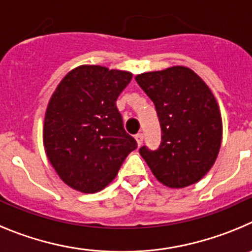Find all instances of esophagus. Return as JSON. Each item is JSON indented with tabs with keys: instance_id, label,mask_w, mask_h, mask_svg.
Instances as JSON below:
<instances>
[{
	"instance_id": "34e87169",
	"label": "esophagus",
	"mask_w": 252,
	"mask_h": 252,
	"mask_svg": "<svg viewBox=\"0 0 252 252\" xmlns=\"http://www.w3.org/2000/svg\"><path fill=\"white\" fill-rule=\"evenodd\" d=\"M135 140H137V144L138 146H142L143 144V134L142 133H138L137 135H135Z\"/></svg>"
}]
</instances>
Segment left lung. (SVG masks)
Instances as JSON below:
<instances>
[{
	"label": "left lung",
	"mask_w": 252,
	"mask_h": 252,
	"mask_svg": "<svg viewBox=\"0 0 252 252\" xmlns=\"http://www.w3.org/2000/svg\"><path fill=\"white\" fill-rule=\"evenodd\" d=\"M135 81L154 103L162 129L158 149L143 146L140 156L167 187L198 182L214 165L221 147V113L212 92L185 66L144 72Z\"/></svg>",
	"instance_id": "8db88e82"
}]
</instances>
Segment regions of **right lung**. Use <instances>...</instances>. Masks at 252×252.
Instances as JSON below:
<instances>
[{"mask_svg":"<svg viewBox=\"0 0 252 252\" xmlns=\"http://www.w3.org/2000/svg\"><path fill=\"white\" fill-rule=\"evenodd\" d=\"M130 80L128 71L81 65L67 72L50 99L45 152L59 177L76 191H101L137 148L115 105Z\"/></svg>","mask_w":252,"mask_h":252,"instance_id":"right-lung-1","label":"right lung"}]
</instances>
